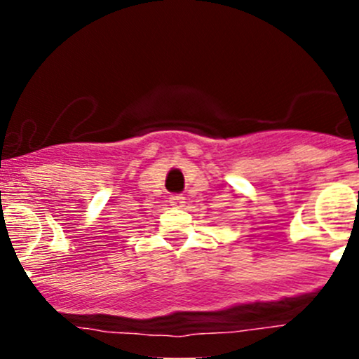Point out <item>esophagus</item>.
<instances>
[{"label":"esophagus","mask_w":359,"mask_h":359,"mask_svg":"<svg viewBox=\"0 0 359 359\" xmlns=\"http://www.w3.org/2000/svg\"><path fill=\"white\" fill-rule=\"evenodd\" d=\"M184 200H186V198H184L182 194H172V196H170V205L182 206L184 205Z\"/></svg>","instance_id":"esophagus-1"}]
</instances>
